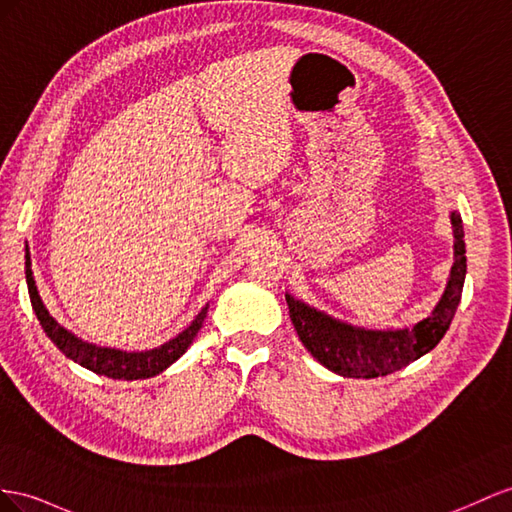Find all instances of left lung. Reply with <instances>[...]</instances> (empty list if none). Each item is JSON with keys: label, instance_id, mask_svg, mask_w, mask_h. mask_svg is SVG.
Wrapping results in <instances>:
<instances>
[{"label": "left lung", "instance_id": "1", "mask_svg": "<svg viewBox=\"0 0 512 512\" xmlns=\"http://www.w3.org/2000/svg\"><path fill=\"white\" fill-rule=\"evenodd\" d=\"M450 220L454 231V264L448 285L430 316L413 324L411 329H361L305 305L292 294H285L300 342L324 368L346 378L387 376L424 357L441 342L461 303L467 272L463 220L456 212L450 214Z\"/></svg>", "mask_w": 512, "mask_h": 512}]
</instances>
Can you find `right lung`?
<instances>
[{
    "mask_svg": "<svg viewBox=\"0 0 512 512\" xmlns=\"http://www.w3.org/2000/svg\"><path fill=\"white\" fill-rule=\"evenodd\" d=\"M25 281H28V292L32 300V309L36 313L38 322H41L43 331L47 337L54 342L64 357H69L71 361L80 363L82 368L108 376V378H119V381H138V378H151L155 374L164 372L168 365H173L183 352L188 350L192 344V339L196 333L201 331L203 320L207 316V307L201 309L199 316L192 320L186 331H181L175 339L170 342L157 346L153 350H144V352H127V350H116V348H101L95 344H88L84 339L73 335L71 331L60 326L54 318L49 316L47 307L43 305L41 294L36 290V281L32 277V268H30V251L25 248Z\"/></svg>",
    "mask_w": 512,
    "mask_h": 512,
    "instance_id": "add662e5",
    "label": "right lung"
}]
</instances>
